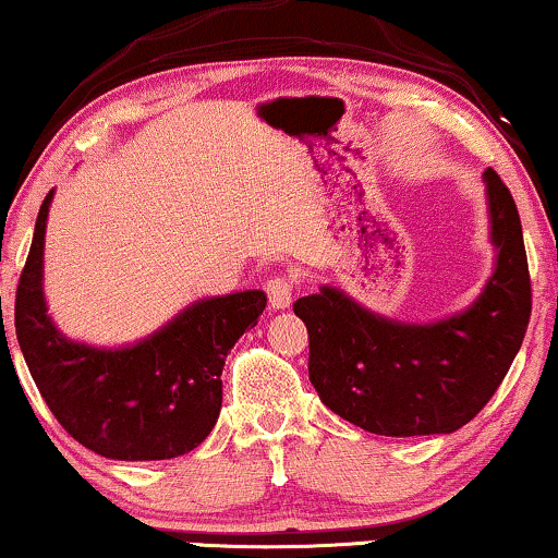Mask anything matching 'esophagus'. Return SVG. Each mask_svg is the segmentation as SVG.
<instances>
[{
	"instance_id": "esophagus-1",
	"label": "esophagus",
	"mask_w": 558,
	"mask_h": 558,
	"mask_svg": "<svg viewBox=\"0 0 558 558\" xmlns=\"http://www.w3.org/2000/svg\"><path fill=\"white\" fill-rule=\"evenodd\" d=\"M293 288H295V280L291 275H275V278L267 280L265 291H267V299H270V306L272 308H288L293 301Z\"/></svg>"
}]
</instances>
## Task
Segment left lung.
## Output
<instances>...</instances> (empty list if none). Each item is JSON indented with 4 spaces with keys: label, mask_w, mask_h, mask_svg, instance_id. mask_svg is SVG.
I'll list each match as a JSON object with an SVG mask.
<instances>
[{
    "label": "left lung",
    "mask_w": 558,
    "mask_h": 558,
    "mask_svg": "<svg viewBox=\"0 0 558 558\" xmlns=\"http://www.w3.org/2000/svg\"><path fill=\"white\" fill-rule=\"evenodd\" d=\"M495 272L466 312L429 324L373 314L322 286L293 312L308 329V378L331 412L386 437L448 435L495 397L531 322V272L518 206L484 172Z\"/></svg>",
    "instance_id": "obj_1"
}]
</instances>
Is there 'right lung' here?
Here are the masks:
<instances>
[{
  "label": "right lung",
  "mask_w": 558,
  "mask_h": 558,
  "mask_svg": "<svg viewBox=\"0 0 558 558\" xmlns=\"http://www.w3.org/2000/svg\"><path fill=\"white\" fill-rule=\"evenodd\" d=\"M51 201L53 190L35 221L15 299L17 342L40 397L74 440L105 458L165 461L190 453L216 425L223 361L255 327L267 295L242 291L201 299L125 348L69 340L48 316L44 295Z\"/></svg>",
  "instance_id": "add662e5"
}]
</instances>
